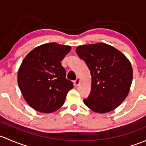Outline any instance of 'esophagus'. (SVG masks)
I'll return each instance as SVG.
<instances>
[{
  "instance_id": "1",
  "label": "esophagus",
  "mask_w": 146,
  "mask_h": 146,
  "mask_svg": "<svg viewBox=\"0 0 146 146\" xmlns=\"http://www.w3.org/2000/svg\"><path fill=\"white\" fill-rule=\"evenodd\" d=\"M79 83H80V79H79V78H76V80L74 81L75 86H79Z\"/></svg>"
}]
</instances>
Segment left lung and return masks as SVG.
Listing matches in <instances>:
<instances>
[{
  "instance_id": "8db88e82",
  "label": "left lung",
  "mask_w": 146,
  "mask_h": 146,
  "mask_svg": "<svg viewBox=\"0 0 146 146\" xmlns=\"http://www.w3.org/2000/svg\"><path fill=\"white\" fill-rule=\"evenodd\" d=\"M86 62L92 79L91 91L84 103L98 113L110 112L122 103L129 92L133 78L131 64L125 55L104 43L76 48Z\"/></svg>"
}]
</instances>
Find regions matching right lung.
Returning <instances> with one entry per match:
<instances>
[{
  "instance_id": "1",
  "label": "right lung",
  "mask_w": 146,
  "mask_h": 146,
  "mask_svg": "<svg viewBox=\"0 0 146 146\" xmlns=\"http://www.w3.org/2000/svg\"><path fill=\"white\" fill-rule=\"evenodd\" d=\"M69 46L50 43L33 49L18 71V85L27 103L34 110L50 113L62 106L73 83L66 79L61 61Z\"/></svg>"
}]
</instances>
